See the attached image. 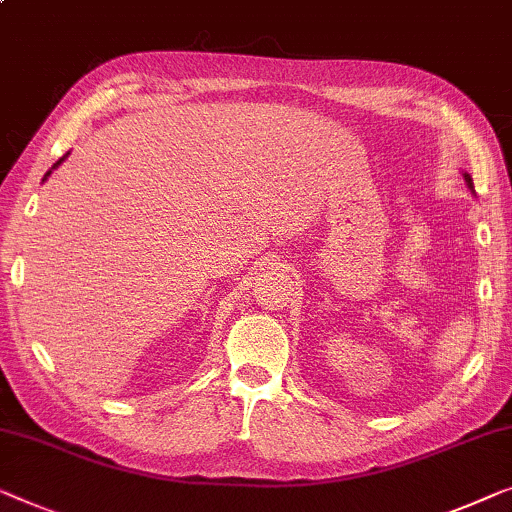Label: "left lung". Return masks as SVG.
<instances>
[{
  "instance_id": "left-lung-1",
  "label": "left lung",
  "mask_w": 512,
  "mask_h": 512,
  "mask_svg": "<svg viewBox=\"0 0 512 512\" xmlns=\"http://www.w3.org/2000/svg\"><path fill=\"white\" fill-rule=\"evenodd\" d=\"M464 180H466V184H469V187L473 189V182H471V177H469V175H466V173H464Z\"/></svg>"
}]
</instances>
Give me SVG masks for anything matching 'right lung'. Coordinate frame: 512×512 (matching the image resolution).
I'll use <instances>...</instances> for the list:
<instances>
[{"mask_svg": "<svg viewBox=\"0 0 512 512\" xmlns=\"http://www.w3.org/2000/svg\"><path fill=\"white\" fill-rule=\"evenodd\" d=\"M62 161H64V159H59V161H57V164H55V166H59V164H62ZM55 166H53V168H55ZM48 175H50V170H48V173H46V177H48Z\"/></svg>", "mask_w": 512, "mask_h": 512, "instance_id": "obj_1", "label": "right lung"}]
</instances>
